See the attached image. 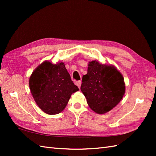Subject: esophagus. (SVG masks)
<instances>
[{
    "instance_id": "obj_1",
    "label": "esophagus",
    "mask_w": 156,
    "mask_h": 156,
    "mask_svg": "<svg viewBox=\"0 0 156 156\" xmlns=\"http://www.w3.org/2000/svg\"><path fill=\"white\" fill-rule=\"evenodd\" d=\"M81 81L80 80H79V81H76V82H75V84H76V85L77 86V87H78V88H80V86H81Z\"/></svg>"
}]
</instances>
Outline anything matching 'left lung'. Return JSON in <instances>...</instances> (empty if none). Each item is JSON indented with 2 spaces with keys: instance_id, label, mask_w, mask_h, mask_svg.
I'll use <instances>...</instances> for the list:
<instances>
[{
  "instance_id": "obj_1",
  "label": "left lung",
  "mask_w": 156,
  "mask_h": 156,
  "mask_svg": "<svg viewBox=\"0 0 156 156\" xmlns=\"http://www.w3.org/2000/svg\"><path fill=\"white\" fill-rule=\"evenodd\" d=\"M81 91L92 111L104 114L114 108L125 92L124 79L116 68L92 61L82 77Z\"/></svg>"
}]
</instances>
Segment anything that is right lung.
Returning a JSON list of instances; mask_svg holds the SVG:
<instances>
[{
    "instance_id": "obj_1",
    "label": "right lung",
    "mask_w": 156,
    "mask_h": 156,
    "mask_svg": "<svg viewBox=\"0 0 156 156\" xmlns=\"http://www.w3.org/2000/svg\"><path fill=\"white\" fill-rule=\"evenodd\" d=\"M29 82L35 102L48 115L62 112L72 94L79 90L62 62L57 64L47 61L42 63L32 73Z\"/></svg>"
}]
</instances>
